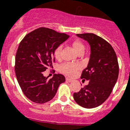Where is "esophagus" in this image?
I'll use <instances>...</instances> for the list:
<instances>
[{"mask_svg": "<svg viewBox=\"0 0 130 130\" xmlns=\"http://www.w3.org/2000/svg\"><path fill=\"white\" fill-rule=\"evenodd\" d=\"M66 80L68 82H71L72 81V79H70V78H66Z\"/></svg>", "mask_w": 130, "mask_h": 130, "instance_id": "34e87169", "label": "esophagus"}]
</instances>
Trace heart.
I'll return each instance as SVG.
<instances>
[{"label": "heart", "mask_w": 130, "mask_h": 130, "mask_svg": "<svg viewBox=\"0 0 130 130\" xmlns=\"http://www.w3.org/2000/svg\"><path fill=\"white\" fill-rule=\"evenodd\" d=\"M72 46L77 54L82 53L85 50V46L82 42L76 40L72 42ZM62 49V45H59L54 50V57L56 59H60L61 56V52ZM80 69V66L78 64H73V63H65L62 64L60 66V70L62 73L65 74L68 76H73L77 73L78 70Z\"/></svg>", "instance_id": "obj_1"}]
</instances>
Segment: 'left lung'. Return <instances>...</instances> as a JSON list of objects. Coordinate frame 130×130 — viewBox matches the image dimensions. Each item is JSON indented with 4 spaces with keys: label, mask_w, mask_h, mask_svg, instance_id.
Here are the masks:
<instances>
[{
    "label": "left lung",
    "mask_w": 130,
    "mask_h": 130,
    "mask_svg": "<svg viewBox=\"0 0 130 130\" xmlns=\"http://www.w3.org/2000/svg\"><path fill=\"white\" fill-rule=\"evenodd\" d=\"M76 35L90 46L88 64L81 75V78L89 80V83L73 96L83 108H96L108 99L116 83L119 74L118 58L112 46L101 37L92 33Z\"/></svg>",
    "instance_id": "obj_1"
}]
</instances>
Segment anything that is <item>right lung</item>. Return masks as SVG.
<instances>
[{
    "mask_svg": "<svg viewBox=\"0 0 130 130\" xmlns=\"http://www.w3.org/2000/svg\"><path fill=\"white\" fill-rule=\"evenodd\" d=\"M69 36L48 28H39L20 42L15 58V73L20 88L30 100L44 104L55 96L65 77L55 74L48 79L43 72L52 68L54 50Z\"/></svg>",
    "mask_w": 130,
    "mask_h": 130,
    "instance_id": "add662e5",
    "label": "right lung"
}]
</instances>
